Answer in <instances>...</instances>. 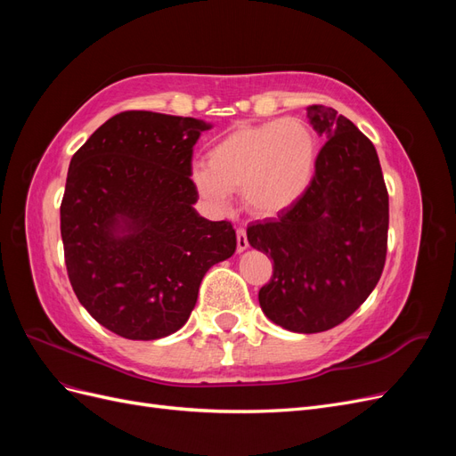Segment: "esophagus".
Returning a JSON list of instances; mask_svg holds the SVG:
<instances>
[{
    "label": "esophagus",
    "instance_id": "obj_1",
    "mask_svg": "<svg viewBox=\"0 0 456 456\" xmlns=\"http://www.w3.org/2000/svg\"><path fill=\"white\" fill-rule=\"evenodd\" d=\"M236 236H238V253H243L247 247H249V241H247V232L243 228H240L236 232Z\"/></svg>",
    "mask_w": 456,
    "mask_h": 456
}]
</instances>
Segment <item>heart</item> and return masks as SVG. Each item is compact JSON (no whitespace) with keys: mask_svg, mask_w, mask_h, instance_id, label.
<instances>
[{"mask_svg":"<svg viewBox=\"0 0 456 456\" xmlns=\"http://www.w3.org/2000/svg\"><path fill=\"white\" fill-rule=\"evenodd\" d=\"M317 141L305 121L273 119L240 126L218 139L206 163L191 167L198 194L216 211H226L232 190L241 188L247 211L275 216L306 194L315 173Z\"/></svg>","mask_w":456,"mask_h":456,"instance_id":"b5f03b06","label":"heart"}]
</instances>
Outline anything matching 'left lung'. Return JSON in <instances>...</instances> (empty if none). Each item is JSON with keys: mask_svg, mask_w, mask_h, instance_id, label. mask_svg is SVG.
I'll use <instances>...</instances> for the list:
<instances>
[{"mask_svg": "<svg viewBox=\"0 0 456 456\" xmlns=\"http://www.w3.org/2000/svg\"><path fill=\"white\" fill-rule=\"evenodd\" d=\"M327 141L308 191L278 218L247 228L251 247L273 260L258 291L270 322L322 333L360 308L377 287L388 243V190L377 150L335 108H306Z\"/></svg>", "mask_w": 456, "mask_h": 456, "instance_id": "8db88e82", "label": "left lung"}]
</instances>
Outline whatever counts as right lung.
Wrapping results in <instances>:
<instances>
[{"label":"right lung","instance_id":"1","mask_svg":"<svg viewBox=\"0 0 456 456\" xmlns=\"http://www.w3.org/2000/svg\"><path fill=\"white\" fill-rule=\"evenodd\" d=\"M207 129L203 119L131 110L70 161L61 205L68 278L81 306L123 338L176 333L207 270L236 251L228 220L194 209L191 154Z\"/></svg>","mask_w":456,"mask_h":456}]
</instances>
